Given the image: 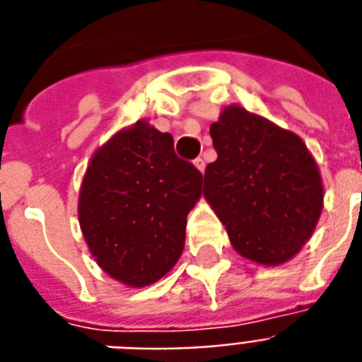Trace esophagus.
Returning <instances> with one entry per match:
<instances>
[{
	"label": "esophagus",
	"instance_id": "obj_1",
	"mask_svg": "<svg viewBox=\"0 0 362 362\" xmlns=\"http://www.w3.org/2000/svg\"><path fill=\"white\" fill-rule=\"evenodd\" d=\"M194 166L198 168L200 172H204V170H206V160H204L202 156H198V158H196V160H194Z\"/></svg>",
	"mask_w": 362,
	"mask_h": 362
}]
</instances>
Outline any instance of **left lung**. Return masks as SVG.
Returning a JSON list of instances; mask_svg holds the SVG:
<instances>
[{
  "mask_svg": "<svg viewBox=\"0 0 362 362\" xmlns=\"http://www.w3.org/2000/svg\"><path fill=\"white\" fill-rule=\"evenodd\" d=\"M217 160L204 196L238 253L281 264L310 240L323 209L317 164L300 137L243 107H226L209 128Z\"/></svg>",
  "mask_w": 362,
  "mask_h": 362,
  "instance_id": "obj_1",
  "label": "left lung"
}]
</instances>
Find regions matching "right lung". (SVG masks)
Returning <instances> with one entry per match:
<instances>
[{
	"mask_svg": "<svg viewBox=\"0 0 362 362\" xmlns=\"http://www.w3.org/2000/svg\"><path fill=\"white\" fill-rule=\"evenodd\" d=\"M202 175L173 151V137L147 122L96 151L79 198L83 236L109 276L132 287L158 281L183 253L187 215Z\"/></svg>",
	"mask_w": 362,
	"mask_h": 362,
	"instance_id": "add662e5",
	"label": "right lung"
}]
</instances>
